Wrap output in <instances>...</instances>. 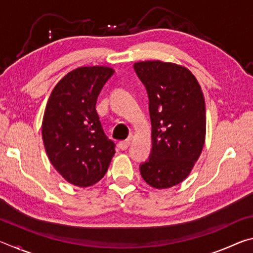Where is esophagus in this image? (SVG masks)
<instances>
[{
    "label": "esophagus",
    "mask_w": 253,
    "mask_h": 253,
    "mask_svg": "<svg viewBox=\"0 0 253 253\" xmlns=\"http://www.w3.org/2000/svg\"><path fill=\"white\" fill-rule=\"evenodd\" d=\"M130 145V139H127V140H123V142L119 143V147H121L123 151H125L128 147H129Z\"/></svg>",
    "instance_id": "esophagus-1"
}]
</instances>
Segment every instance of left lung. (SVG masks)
Wrapping results in <instances>:
<instances>
[{"instance_id": "left-lung-1", "label": "left lung", "mask_w": 253, "mask_h": 253, "mask_svg": "<svg viewBox=\"0 0 253 253\" xmlns=\"http://www.w3.org/2000/svg\"><path fill=\"white\" fill-rule=\"evenodd\" d=\"M147 89L152 155L140 174L157 190L177 185L193 169L207 134L205 101L199 81L186 67L161 60L134 63Z\"/></svg>"}]
</instances>
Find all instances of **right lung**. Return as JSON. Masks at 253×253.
<instances>
[{"instance_id": "1", "label": "right lung", "mask_w": 253, "mask_h": 253, "mask_svg": "<svg viewBox=\"0 0 253 253\" xmlns=\"http://www.w3.org/2000/svg\"><path fill=\"white\" fill-rule=\"evenodd\" d=\"M115 70L80 67L55 84L42 119V139L51 164L70 184L91 186L104 177L115 155L96 110L97 98Z\"/></svg>"}]
</instances>
